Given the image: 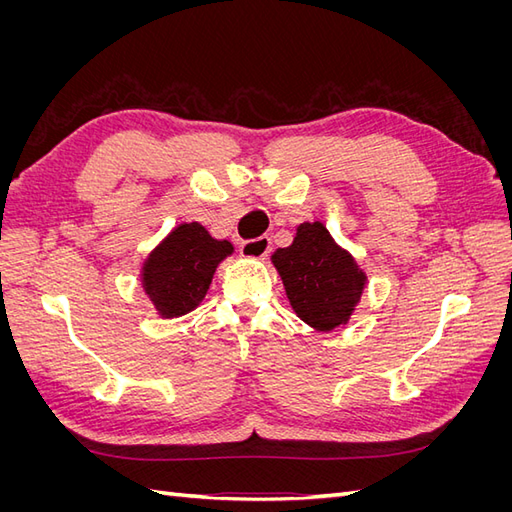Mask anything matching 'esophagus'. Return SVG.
<instances>
[{
    "label": "esophagus",
    "instance_id": "1",
    "mask_svg": "<svg viewBox=\"0 0 512 512\" xmlns=\"http://www.w3.org/2000/svg\"><path fill=\"white\" fill-rule=\"evenodd\" d=\"M239 252L243 258H265L271 252V239L258 237L254 241H245V243H241Z\"/></svg>",
    "mask_w": 512,
    "mask_h": 512
}]
</instances>
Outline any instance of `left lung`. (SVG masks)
Segmentation results:
<instances>
[{"label": "left lung", "instance_id": "left-lung-1", "mask_svg": "<svg viewBox=\"0 0 512 512\" xmlns=\"http://www.w3.org/2000/svg\"><path fill=\"white\" fill-rule=\"evenodd\" d=\"M292 312L318 333L350 322L367 288V273L322 222H303L288 247L271 254Z\"/></svg>", "mask_w": 512, "mask_h": 512}]
</instances>
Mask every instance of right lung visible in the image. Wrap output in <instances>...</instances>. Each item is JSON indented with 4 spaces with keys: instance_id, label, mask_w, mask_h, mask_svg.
<instances>
[{
    "instance_id": "obj_1",
    "label": "right lung",
    "mask_w": 512,
    "mask_h": 512,
    "mask_svg": "<svg viewBox=\"0 0 512 512\" xmlns=\"http://www.w3.org/2000/svg\"><path fill=\"white\" fill-rule=\"evenodd\" d=\"M235 247L213 239L198 222H181L147 254L141 286L156 314L164 320L190 314L203 303L215 269Z\"/></svg>"
}]
</instances>
